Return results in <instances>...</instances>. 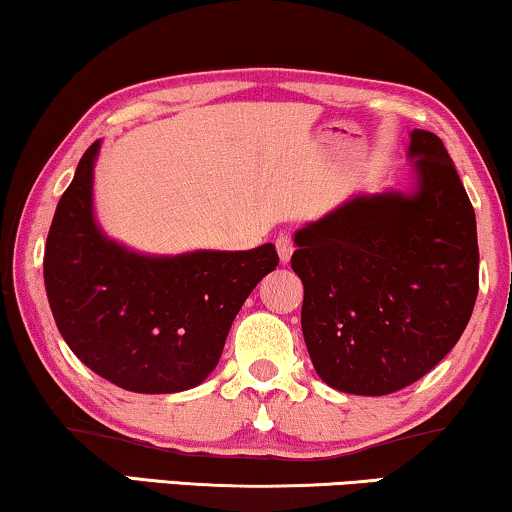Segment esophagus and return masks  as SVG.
I'll use <instances>...</instances> for the list:
<instances>
[{
    "mask_svg": "<svg viewBox=\"0 0 512 512\" xmlns=\"http://www.w3.org/2000/svg\"><path fill=\"white\" fill-rule=\"evenodd\" d=\"M276 250H278L280 262H283V264L290 262V257H292V253H294V241H292V236H290V234H280L278 239H276Z\"/></svg>",
    "mask_w": 512,
    "mask_h": 512,
    "instance_id": "esophagus-1",
    "label": "esophagus"
}]
</instances>
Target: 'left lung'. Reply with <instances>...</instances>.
Listing matches in <instances>:
<instances>
[{"instance_id":"obj_1","label":"left lung","mask_w":512,"mask_h":512,"mask_svg":"<svg viewBox=\"0 0 512 512\" xmlns=\"http://www.w3.org/2000/svg\"><path fill=\"white\" fill-rule=\"evenodd\" d=\"M413 192L359 194L294 234L301 331L318 376L383 397L455 348L478 297V232L448 150L415 129Z\"/></svg>"}]
</instances>
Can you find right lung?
<instances>
[{"label":"right lung","instance_id":"1","mask_svg":"<svg viewBox=\"0 0 512 512\" xmlns=\"http://www.w3.org/2000/svg\"><path fill=\"white\" fill-rule=\"evenodd\" d=\"M85 150L50 225L43 280L55 325L71 352L113 385L141 394L183 392L220 362L243 301L276 269L273 243L253 250H194L150 257L99 229Z\"/></svg>","mask_w":512,"mask_h":512}]
</instances>
